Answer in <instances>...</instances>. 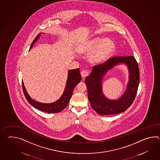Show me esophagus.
<instances>
[{
  "label": "esophagus",
  "mask_w": 160,
  "mask_h": 160,
  "mask_svg": "<svg viewBox=\"0 0 160 160\" xmlns=\"http://www.w3.org/2000/svg\"><path fill=\"white\" fill-rule=\"evenodd\" d=\"M81 75L82 78H85V77H87L89 75V71L87 70H83L82 71Z\"/></svg>",
  "instance_id": "34e87169"
}]
</instances>
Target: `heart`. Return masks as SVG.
I'll return each instance as SVG.
<instances>
[{
	"label": "heart",
	"instance_id": "obj_1",
	"mask_svg": "<svg viewBox=\"0 0 160 160\" xmlns=\"http://www.w3.org/2000/svg\"><path fill=\"white\" fill-rule=\"evenodd\" d=\"M114 42L110 39H103L94 38L87 43L86 52L92 53L89 56V61L93 64H99L107 60L115 50Z\"/></svg>",
	"mask_w": 160,
	"mask_h": 160
}]
</instances>
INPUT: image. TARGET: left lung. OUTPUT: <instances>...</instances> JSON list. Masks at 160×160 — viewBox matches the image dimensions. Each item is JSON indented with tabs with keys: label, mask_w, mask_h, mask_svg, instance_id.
<instances>
[{
	"label": "left lung",
	"mask_w": 160,
	"mask_h": 160,
	"mask_svg": "<svg viewBox=\"0 0 160 160\" xmlns=\"http://www.w3.org/2000/svg\"><path fill=\"white\" fill-rule=\"evenodd\" d=\"M121 63L126 64L129 69L127 88L119 99L108 100L102 91V78L108 70ZM85 82L91 106L97 113L102 115L119 114L126 110L135 99L139 82L138 65L132 56L111 57L103 64L93 66L90 75L86 77Z\"/></svg>",
	"instance_id": "obj_1"
}]
</instances>
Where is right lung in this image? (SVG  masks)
<instances>
[{
    "mask_svg": "<svg viewBox=\"0 0 160 160\" xmlns=\"http://www.w3.org/2000/svg\"><path fill=\"white\" fill-rule=\"evenodd\" d=\"M41 34V32L40 34H38L33 40L30 48V50L32 48L33 45L38 39ZM82 76L80 73L79 68L73 70H69L68 71V80L62 95L61 96L60 99L57 100V101L52 103H39L38 102H37L36 100L32 99L27 92L23 82H22V84L25 98L28 101V103L32 107H35L39 110L46 112L48 113H58L63 110L64 108L67 106L70 99L71 98L73 89L75 88L76 85L80 82Z\"/></svg>",
    "mask_w": 160,
    "mask_h": 160,
    "instance_id": "obj_1",
    "label": "right lung"
}]
</instances>
